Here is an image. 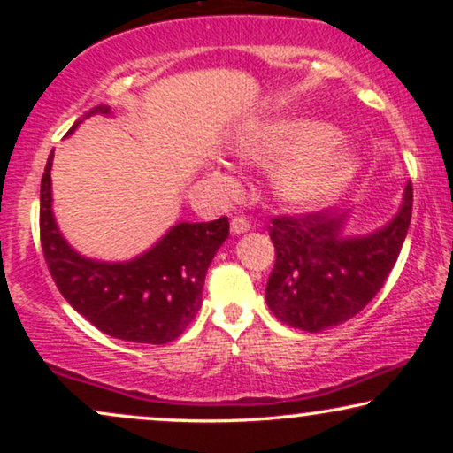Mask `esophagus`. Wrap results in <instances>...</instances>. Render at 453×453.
Instances as JSON below:
<instances>
[{
  "instance_id": "esophagus-1",
  "label": "esophagus",
  "mask_w": 453,
  "mask_h": 453,
  "mask_svg": "<svg viewBox=\"0 0 453 453\" xmlns=\"http://www.w3.org/2000/svg\"><path fill=\"white\" fill-rule=\"evenodd\" d=\"M251 228L250 220L245 219V216H234V219L231 220V233L233 234H241V233H247Z\"/></svg>"
}]
</instances>
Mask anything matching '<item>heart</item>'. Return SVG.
Instances as JSON below:
<instances>
[{
  "mask_svg": "<svg viewBox=\"0 0 453 453\" xmlns=\"http://www.w3.org/2000/svg\"><path fill=\"white\" fill-rule=\"evenodd\" d=\"M330 126L309 119L257 123L237 138L234 157L247 165L280 169L274 177L278 200L296 208L330 202L355 169L352 150L332 142ZM222 183L231 179L219 173Z\"/></svg>",
  "mask_w": 453,
  "mask_h": 453,
  "instance_id": "heart-1",
  "label": "heart"
}]
</instances>
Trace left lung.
I'll list each match as a JSON object with an SVG mask.
<instances>
[{"instance_id":"left-lung-1","label":"left lung","mask_w":453,"mask_h":453,"mask_svg":"<svg viewBox=\"0 0 453 453\" xmlns=\"http://www.w3.org/2000/svg\"><path fill=\"white\" fill-rule=\"evenodd\" d=\"M412 216V183L392 222L367 237H342L344 214H282L270 220L276 262L265 287L282 324L321 332L363 311L380 293L404 245Z\"/></svg>"}]
</instances>
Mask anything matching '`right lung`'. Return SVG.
Here are the masks:
<instances>
[{
  "mask_svg": "<svg viewBox=\"0 0 453 453\" xmlns=\"http://www.w3.org/2000/svg\"><path fill=\"white\" fill-rule=\"evenodd\" d=\"M95 113L111 111L101 104L88 115ZM51 165L53 152L41 179V247L64 299L107 336L140 344H166L181 336L200 311L208 265L228 237L226 216L179 222L132 262H95L73 251L55 225Z\"/></svg>",
  "mask_w": 453,
  "mask_h": 453,
  "instance_id": "add662e5",
  "label": "right lung"
}]
</instances>
